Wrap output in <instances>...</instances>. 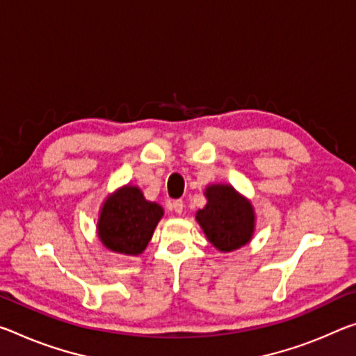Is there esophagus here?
Segmentation results:
<instances>
[{"label":"esophagus","instance_id":"obj_1","mask_svg":"<svg viewBox=\"0 0 356 356\" xmlns=\"http://www.w3.org/2000/svg\"><path fill=\"white\" fill-rule=\"evenodd\" d=\"M172 209H174V212L176 213H182V211H184V201L182 200H176L172 202Z\"/></svg>","mask_w":356,"mask_h":356}]
</instances>
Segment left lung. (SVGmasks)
<instances>
[{
  "instance_id": "1",
  "label": "left lung",
  "mask_w": 356,
  "mask_h": 356,
  "mask_svg": "<svg viewBox=\"0 0 356 356\" xmlns=\"http://www.w3.org/2000/svg\"><path fill=\"white\" fill-rule=\"evenodd\" d=\"M206 206L196 212L207 241L220 252L238 250L255 233V209L250 200L229 184H211L204 190Z\"/></svg>"
}]
</instances>
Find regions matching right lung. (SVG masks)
<instances>
[{
  "mask_svg": "<svg viewBox=\"0 0 356 356\" xmlns=\"http://www.w3.org/2000/svg\"><path fill=\"white\" fill-rule=\"evenodd\" d=\"M163 213V207L145 200L139 187L127 184L107 195L101 204L98 239L107 250L138 257L149 245Z\"/></svg>",
  "mask_w": 356,
  "mask_h": 356,
  "instance_id": "1",
  "label": "right lung"
}]
</instances>
